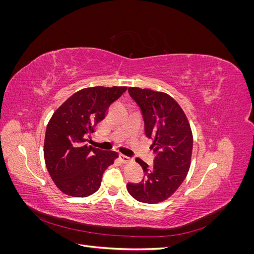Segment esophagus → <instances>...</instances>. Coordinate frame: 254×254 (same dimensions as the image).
I'll use <instances>...</instances> for the list:
<instances>
[{"instance_id":"esophagus-1","label":"esophagus","mask_w":254,"mask_h":254,"mask_svg":"<svg viewBox=\"0 0 254 254\" xmlns=\"http://www.w3.org/2000/svg\"><path fill=\"white\" fill-rule=\"evenodd\" d=\"M120 159H121V161H122L123 163H129L130 161H131V158H129V157L125 156V155H123V153H121V155H120Z\"/></svg>"}]
</instances>
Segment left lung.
Returning <instances> with one entry per match:
<instances>
[{
    "label": "left lung",
    "instance_id": "left-lung-1",
    "mask_svg": "<svg viewBox=\"0 0 254 254\" xmlns=\"http://www.w3.org/2000/svg\"><path fill=\"white\" fill-rule=\"evenodd\" d=\"M128 92L140 106L145 134L153 140L156 152L151 167L137 158L144 171L139 183H128L127 190L137 201L158 203L170 198L181 186L190 171L193 133L186 113L175 99L164 92L137 87Z\"/></svg>",
    "mask_w": 254,
    "mask_h": 254
}]
</instances>
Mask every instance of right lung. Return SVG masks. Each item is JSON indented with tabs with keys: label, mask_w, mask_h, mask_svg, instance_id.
Here are the masks:
<instances>
[{
	"label": "right lung",
	"mask_w": 254,
	"mask_h": 254,
	"mask_svg": "<svg viewBox=\"0 0 254 254\" xmlns=\"http://www.w3.org/2000/svg\"><path fill=\"white\" fill-rule=\"evenodd\" d=\"M127 87H91L76 92L54 112L44 137V161L56 187L65 195L88 197L119 153L86 144L109 106Z\"/></svg>",
	"instance_id": "add662e5"
}]
</instances>
